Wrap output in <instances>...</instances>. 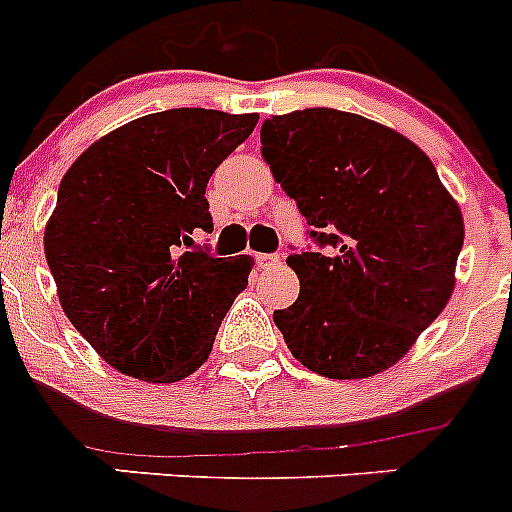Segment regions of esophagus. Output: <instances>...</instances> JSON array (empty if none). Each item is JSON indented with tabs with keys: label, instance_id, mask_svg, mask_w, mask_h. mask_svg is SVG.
<instances>
[{
	"label": "esophagus",
	"instance_id": "34e87169",
	"mask_svg": "<svg viewBox=\"0 0 512 512\" xmlns=\"http://www.w3.org/2000/svg\"><path fill=\"white\" fill-rule=\"evenodd\" d=\"M279 261H282L279 253H256V264H259L261 269H271V266H277Z\"/></svg>",
	"mask_w": 512,
	"mask_h": 512
}]
</instances>
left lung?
I'll return each mask as SVG.
<instances>
[{"label":"left lung","mask_w":512,"mask_h":512,"mask_svg":"<svg viewBox=\"0 0 512 512\" xmlns=\"http://www.w3.org/2000/svg\"><path fill=\"white\" fill-rule=\"evenodd\" d=\"M261 153L325 253H289L300 297L274 312L302 366L366 379L395 366L451 300L464 217L413 140L354 112L271 115Z\"/></svg>","instance_id":"obj_1"}]
</instances>
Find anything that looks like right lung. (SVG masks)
I'll use <instances>...</instances> for the list:
<instances>
[{"label": "right lung", "mask_w": 512, "mask_h": 512, "mask_svg": "<svg viewBox=\"0 0 512 512\" xmlns=\"http://www.w3.org/2000/svg\"><path fill=\"white\" fill-rule=\"evenodd\" d=\"M256 122L202 107L153 112L94 140L63 174L45 261L66 318L117 372L171 384L210 356L253 259H212L194 235L212 230V171Z\"/></svg>", "instance_id": "1"}]
</instances>
